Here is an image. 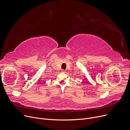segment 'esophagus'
I'll list each match as a JSON object with an SVG mask.
<instances>
[{
	"label": "esophagus",
	"mask_w": 130,
	"mask_h": 130,
	"mask_svg": "<svg viewBox=\"0 0 130 130\" xmlns=\"http://www.w3.org/2000/svg\"><path fill=\"white\" fill-rule=\"evenodd\" d=\"M62 72H63V73H66V70H62Z\"/></svg>",
	"instance_id": "esophagus-1"
}]
</instances>
